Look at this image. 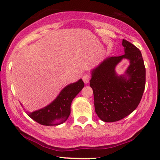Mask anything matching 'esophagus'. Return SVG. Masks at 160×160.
<instances>
[{"instance_id": "esophagus-1", "label": "esophagus", "mask_w": 160, "mask_h": 160, "mask_svg": "<svg viewBox=\"0 0 160 160\" xmlns=\"http://www.w3.org/2000/svg\"><path fill=\"white\" fill-rule=\"evenodd\" d=\"M90 78V76L88 75V74H85V75H84L82 76L83 82H84L85 84H87V83L89 82Z\"/></svg>"}]
</instances>
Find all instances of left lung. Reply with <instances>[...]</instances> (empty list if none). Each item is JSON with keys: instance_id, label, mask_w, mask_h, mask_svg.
I'll list each match as a JSON object with an SVG mask.
<instances>
[{"instance_id": "obj_1", "label": "left lung", "mask_w": 160, "mask_h": 160, "mask_svg": "<svg viewBox=\"0 0 160 160\" xmlns=\"http://www.w3.org/2000/svg\"><path fill=\"white\" fill-rule=\"evenodd\" d=\"M122 45L124 54L108 57L91 72L95 113L104 122L118 121L132 113L144 91L146 69L141 52L125 39ZM123 58L130 65L124 75L118 76L115 68Z\"/></svg>"}]
</instances>
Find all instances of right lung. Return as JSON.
Masks as SVG:
<instances>
[{"label":"right lung","instance_id":"obj_1","mask_svg":"<svg viewBox=\"0 0 160 160\" xmlns=\"http://www.w3.org/2000/svg\"><path fill=\"white\" fill-rule=\"evenodd\" d=\"M82 79L64 88L56 99L44 108L28 112L27 115L44 126H57L68 120L72 100L84 87Z\"/></svg>","mask_w":160,"mask_h":160}]
</instances>
